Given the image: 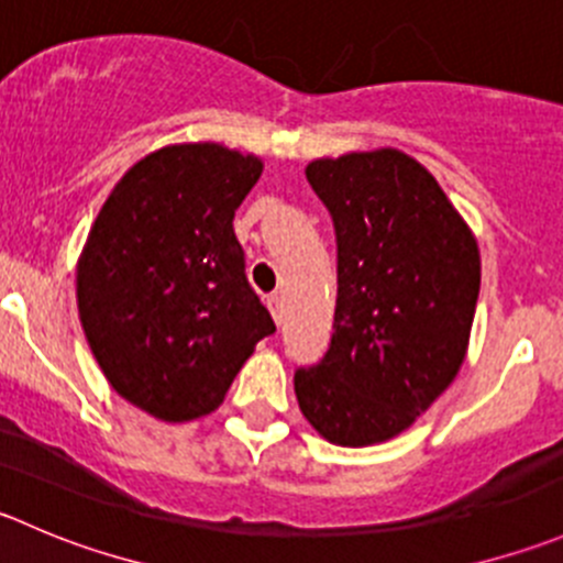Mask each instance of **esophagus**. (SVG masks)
I'll use <instances>...</instances> for the list:
<instances>
[{"label":"esophagus","mask_w":563,"mask_h":563,"mask_svg":"<svg viewBox=\"0 0 563 563\" xmlns=\"http://www.w3.org/2000/svg\"><path fill=\"white\" fill-rule=\"evenodd\" d=\"M266 305H269V310H272V319H275L277 324H283V316H286V310H283L280 294H272V297H266Z\"/></svg>","instance_id":"obj_1"}]
</instances>
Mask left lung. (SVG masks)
Instances as JSON below:
<instances>
[{"label": "left lung", "mask_w": 563, "mask_h": 563, "mask_svg": "<svg viewBox=\"0 0 563 563\" xmlns=\"http://www.w3.org/2000/svg\"><path fill=\"white\" fill-rule=\"evenodd\" d=\"M338 242V299L324 357L297 368L310 427L346 449L385 443L460 374L482 258L427 167L396 148L305 167Z\"/></svg>", "instance_id": "left-lung-1"}]
</instances>
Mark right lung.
<instances>
[{
	"mask_svg": "<svg viewBox=\"0 0 563 563\" xmlns=\"http://www.w3.org/2000/svg\"><path fill=\"white\" fill-rule=\"evenodd\" d=\"M264 162L217 143L136 162L98 211L76 302L109 385L154 418L214 412L261 338L275 332L250 288L233 214Z\"/></svg>",
	"mask_w": 563,
	"mask_h": 563,
	"instance_id": "1",
	"label": "right lung"
}]
</instances>
